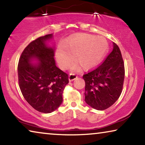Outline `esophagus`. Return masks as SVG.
I'll list each match as a JSON object with an SVG mask.
<instances>
[{
  "label": "esophagus",
  "instance_id": "34e87169",
  "mask_svg": "<svg viewBox=\"0 0 145 145\" xmlns=\"http://www.w3.org/2000/svg\"><path fill=\"white\" fill-rule=\"evenodd\" d=\"M77 78V76L75 74H70L69 77H68V79H69L70 81H73V80H75V78Z\"/></svg>",
  "mask_w": 145,
  "mask_h": 145
}]
</instances>
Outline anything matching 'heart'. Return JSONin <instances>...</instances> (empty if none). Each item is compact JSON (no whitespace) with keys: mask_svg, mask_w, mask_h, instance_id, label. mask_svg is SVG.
<instances>
[{"mask_svg":"<svg viewBox=\"0 0 145 145\" xmlns=\"http://www.w3.org/2000/svg\"><path fill=\"white\" fill-rule=\"evenodd\" d=\"M109 49L107 40L103 37L88 34H78L59 45L56 50V58L59 67L67 69L71 67L73 72H78L80 65L84 70H91L97 67L106 55Z\"/></svg>","mask_w":145,"mask_h":145,"instance_id":"heart-1","label":"heart"}]
</instances>
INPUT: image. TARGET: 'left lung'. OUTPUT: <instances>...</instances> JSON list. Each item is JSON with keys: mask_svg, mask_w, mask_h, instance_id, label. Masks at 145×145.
<instances>
[{"mask_svg": "<svg viewBox=\"0 0 145 145\" xmlns=\"http://www.w3.org/2000/svg\"><path fill=\"white\" fill-rule=\"evenodd\" d=\"M101 65L83 75L85 80V102L99 111L113 105L121 93L125 78L124 63L116 43Z\"/></svg>", "mask_w": 145, "mask_h": 145, "instance_id": "left-lung-1", "label": "left lung"}]
</instances>
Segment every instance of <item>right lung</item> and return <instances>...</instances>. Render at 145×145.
Listing matches in <instances>:
<instances>
[{
	"label": "right lung",
	"instance_id": "1",
	"mask_svg": "<svg viewBox=\"0 0 145 145\" xmlns=\"http://www.w3.org/2000/svg\"><path fill=\"white\" fill-rule=\"evenodd\" d=\"M53 34L32 41L24 49L19 59V86L24 99L34 109L50 113L63 102V92L69 82L67 73L56 65L55 45L48 42Z\"/></svg>",
	"mask_w": 145,
	"mask_h": 145
}]
</instances>
